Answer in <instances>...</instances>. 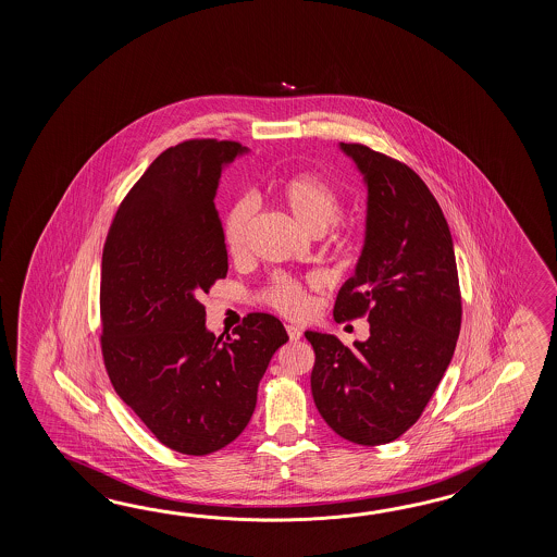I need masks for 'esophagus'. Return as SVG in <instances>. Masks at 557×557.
I'll list each match as a JSON object with an SVG mask.
<instances>
[{
    "instance_id": "34e87169",
    "label": "esophagus",
    "mask_w": 557,
    "mask_h": 557,
    "mask_svg": "<svg viewBox=\"0 0 557 557\" xmlns=\"http://www.w3.org/2000/svg\"><path fill=\"white\" fill-rule=\"evenodd\" d=\"M286 332H288V338H290V341H295V343L302 338V331H300L298 326H295V324H288V326H286Z\"/></svg>"
}]
</instances>
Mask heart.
I'll use <instances>...</instances> for the list:
<instances>
[{
	"instance_id": "obj_1",
	"label": "heart",
	"mask_w": 557,
	"mask_h": 557,
	"mask_svg": "<svg viewBox=\"0 0 557 557\" xmlns=\"http://www.w3.org/2000/svg\"><path fill=\"white\" fill-rule=\"evenodd\" d=\"M278 199L296 223L310 235H322L341 221L344 201L331 183L314 173H298L278 187ZM257 199L243 195L228 207L223 221V240L231 257H243L249 247V235L257 219ZM261 300L288 319H300L310 307L308 288L288 274H274L262 288Z\"/></svg>"
}]
</instances>
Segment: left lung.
Returning <instances> with one entry per match:
<instances>
[{
    "label": "left lung",
    "mask_w": 557,
    "mask_h": 557,
    "mask_svg": "<svg viewBox=\"0 0 557 557\" xmlns=\"http://www.w3.org/2000/svg\"><path fill=\"white\" fill-rule=\"evenodd\" d=\"M341 149L364 175L367 237L338 290L334 319L368 317L370 336L352 348L305 332L314 348L312 398L344 440L380 446L422 416L450 364L462 324V296L450 228L414 171L360 143Z\"/></svg>",
    "instance_id": "left-lung-1"
}]
</instances>
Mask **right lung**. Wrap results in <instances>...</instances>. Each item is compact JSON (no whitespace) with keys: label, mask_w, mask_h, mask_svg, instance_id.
Listing matches in <instances>:
<instances>
[{"label":"right lung","mask_w":557,"mask_h":557,"mask_svg":"<svg viewBox=\"0 0 557 557\" xmlns=\"http://www.w3.org/2000/svg\"><path fill=\"white\" fill-rule=\"evenodd\" d=\"M240 143L189 139L159 154L119 205L101 261V352L119 398L171 450L205 456L249 424L288 336L252 312L235 336L205 326L202 295L228 271L214 195Z\"/></svg>","instance_id":"add662e5"}]
</instances>
